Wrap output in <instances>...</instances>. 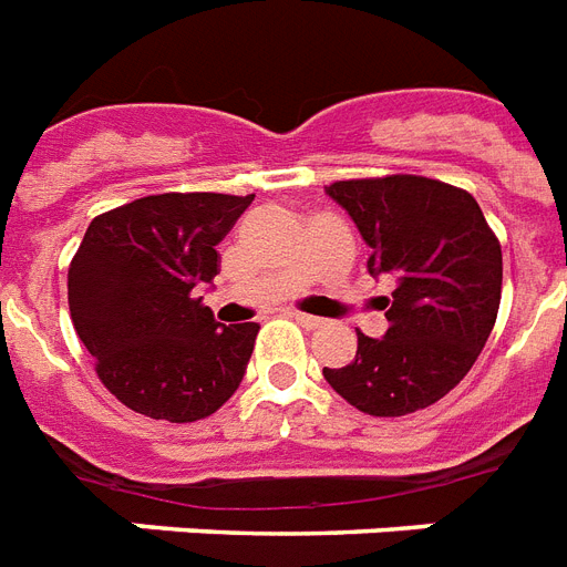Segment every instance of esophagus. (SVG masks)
<instances>
[{
  "label": "esophagus",
  "mask_w": 567,
  "mask_h": 567,
  "mask_svg": "<svg viewBox=\"0 0 567 567\" xmlns=\"http://www.w3.org/2000/svg\"><path fill=\"white\" fill-rule=\"evenodd\" d=\"M292 319H296L298 324H301V328H307V330H316V328H321V324H324L319 316H307V312H292Z\"/></svg>",
  "instance_id": "esophagus-1"
}]
</instances>
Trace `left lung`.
<instances>
[{"label": "left lung", "instance_id": "left-lung-1", "mask_svg": "<svg viewBox=\"0 0 567 567\" xmlns=\"http://www.w3.org/2000/svg\"><path fill=\"white\" fill-rule=\"evenodd\" d=\"M371 248L369 271L395 278L389 330L357 333V357L324 380L369 415H406L445 398L495 328L504 257L465 189L421 175L324 187Z\"/></svg>", "mask_w": 567, "mask_h": 567}]
</instances>
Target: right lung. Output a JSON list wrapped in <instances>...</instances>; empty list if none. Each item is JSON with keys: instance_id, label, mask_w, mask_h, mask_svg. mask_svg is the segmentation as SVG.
I'll list each match as a JSON object with an SVG mask.
<instances>
[{"instance_id": "add662e5", "label": "right lung", "mask_w": 567, "mask_h": 567, "mask_svg": "<svg viewBox=\"0 0 567 567\" xmlns=\"http://www.w3.org/2000/svg\"><path fill=\"white\" fill-rule=\"evenodd\" d=\"M255 196L163 193L90 221L70 262L75 333L128 410L172 424L207 419L243 383L260 324H219L198 289L216 246Z\"/></svg>"}]
</instances>
